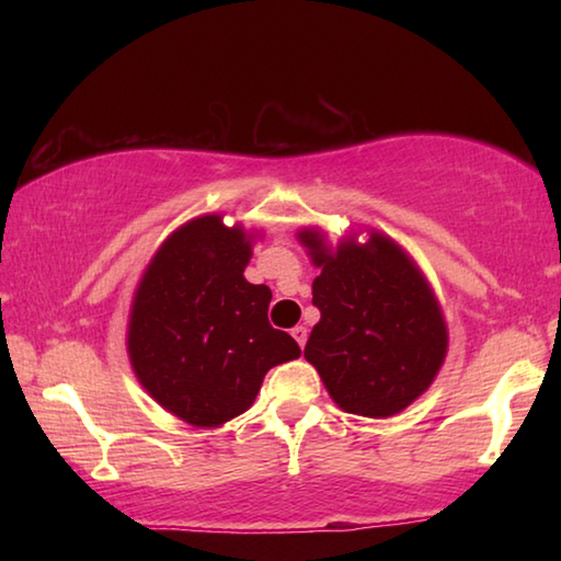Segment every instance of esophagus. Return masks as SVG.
Segmentation results:
<instances>
[{"label": "esophagus", "instance_id": "esophagus-1", "mask_svg": "<svg viewBox=\"0 0 561 561\" xmlns=\"http://www.w3.org/2000/svg\"><path fill=\"white\" fill-rule=\"evenodd\" d=\"M291 336L297 339L299 346H304V344H307V327H294L291 329Z\"/></svg>", "mask_w": 561, "mask_h": 561}]
</instances>
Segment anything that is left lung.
Masks as SVG:
<instances>
[{"mask_svg": "<svg viewBox=\"0 0 561 561\" xmlns=\"http://www.w3.org/2000/svg\"><path fill=\"white\" fill-rule=\"evenodd\" d=\"M348 234L336 247L317 227L297 240L321 270L311 284L321 311L304 358L341 411L391 417L428 391L448 356V324L431 282L393 237Z\"/></svg>", "mask_w": 561, "mask_h": 561, "instance_id": "8db88e82", "label": "left lung"}]
</instances>
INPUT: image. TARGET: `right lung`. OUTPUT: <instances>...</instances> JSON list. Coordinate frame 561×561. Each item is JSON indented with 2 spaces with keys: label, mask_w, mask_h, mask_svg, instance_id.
<instances>
[{
  "label": "right lung",
  "mask_w": 561,
  "mask_h": 561,
  "mask_svg": "<svg viewBox=\"0 0 561 561\" xmlns=\"http://www.w3.org/2000/svg\"><path fill=\"white\" fill-rule=\"evenodd\" d=\"M210 213L158 247L133 291L126 348L138 383L195 428H220L257 398L270 368L301 351L272 329L267 284L244 279L262 232Z\"/></svg>",
  "instance_id": "obj_1"
}]
</instances>
